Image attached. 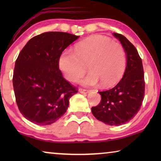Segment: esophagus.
<instances>
[{
  "instance_id": "1",
  "label": "esophagus",
  "mask_w": 161,
  "mask_h": 161,
  "mask_svg": "<svg viewBox=\"0 0 161 161\" xmlns=\"http://www.w3.org/2000/svg\"><path fill=\"white\" fill-rule=\"evenodd\" d=\"M79 92H80L81 94H87V93H89V90H88V89H79Z\"/></svg>"
}]
</instances>
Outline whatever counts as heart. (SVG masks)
I'll use <instances>...</instances> for the list:
<instances>
[{"instance_id": "obj_1", "label": "heart", "mask_w": 161, "mask_h": 161, "mask_svg": "<svg viewBox=\"0 0 161 161\" xmlns=\"http://www.w3.org/2000/svg\"><path fill=\"white\" fill-rule=\"evenodd\" d=\"M59 65L65 77L77 81L90 72L81 83L86 86L101 83L103 87L116 84L123 77L126 68L124 48L119 42L102 35H93L75 46V53L64 50L59 59Z\"/></svg>"}]
</instances>
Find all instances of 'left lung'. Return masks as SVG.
Instances as JSON below:
<instances>
[{"label": "left lung", "mask_w": 161, "mask_h": 161, "mask_svg": "<svg viewBox=\"0 0 161 161\" xmlns=\"http://www.w3.org/2000/svg\"><path fill=\"white\" fill-rule=\"evenodd\" d=\"M114 36L123 47L126 67L121 81L107 91L99 92L102 100L92 108V112L99 121L110 126H120L136 116L142 104L145 93V81L142 60L136 47L124 35L116 32Z\"/></svg>", "instance_id": "obj_1"}]
</instances>
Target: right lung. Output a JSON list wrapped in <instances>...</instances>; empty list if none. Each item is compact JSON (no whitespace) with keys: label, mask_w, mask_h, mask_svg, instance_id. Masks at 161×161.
Returning a JSON list of instances; mask_svg holds the SVG:
<instances>
[{"label":"right lung","mask_w":161,"mask_h":161,"mask_svg":"<svg viewBox=\"0 0 161 161\" xmlns=\"http://www.w3.org/2000/svg\"><path fill=\"white\" fill-rule=\"evenodd\" d=\"M80 36L47 32L27 42L15 61L13 84L16 102L26 119L40 126L53 124L77 93L59 69L61 54Z\"/></svg>","instance_id":"1"}]
</instances>
